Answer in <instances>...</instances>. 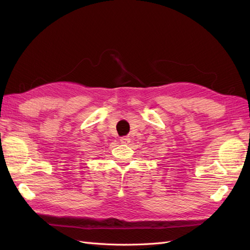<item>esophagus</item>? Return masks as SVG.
Returning <instances> with one entry per match:
<instances>
[{
  "label": "esophagus",
  "mask_w": 250,
  "mask_h": 250,
  "mask_svg": "<svg viewBox=\"0 0 250 250\" xmlns=\"http://www.w3.org/2000/svg\"><path fill=\"white\" fill-rule=\"evenodd\" d=\"M130 141L131 140H130L129 136H124V137H121V139H120L121 144H129Z\"/></svg>",
  "instance_id": "1"
}]
</instances>
